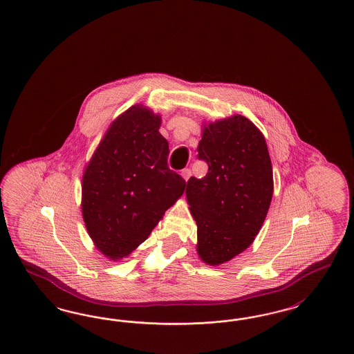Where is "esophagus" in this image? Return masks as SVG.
<instances>
[{"label": "esophagus", "instance_id": "obj_1", "mask_svg": "<svg viewBox=\"0 0 354 354\" xmlns=\"http://www.w3.org/2000/svg\"><path fill=\"white\" fill-rule=\"evenodd\" d=\"M180 175H182V178L185 179V182L189 179V176H191V171L188 169H185L182 172H180Z\"/></svg>", "mask_w": 354, "mask_h": 354}]
</instances>
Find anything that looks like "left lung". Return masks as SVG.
I'll use <instances>...</instances> for the list:
<instances>
[{
  "label": "left lung",
  "instance_id": "8db88e82",
  "mask_svg": "<svg viewBox=\"0 0 354 354\" xmlns=\"http://www.w3.org/2000/svg\"><path fill=\"white\" fill-rule=\"evenodd\" d=\"M198 152L208 171L188 179L185 199L198 227V256L218 267L260 232L273 195L272 163L263 133L239 114L203 122Z\"/></svg>",
  "mask_w": 354,
  "mask_h": 354
}]
</instances>
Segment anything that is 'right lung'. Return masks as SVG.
I'll return each instance as SVG.
<instances>
[{"label": "right lung", "instance_id": "obj_1", "mask_svg": "<svg viewBox=\"0 0 354 354\" xmlns=\"http://www.w3.org/2000/svg\"><path fill=\"white\" fill-rule=\"evenodd\" d=\"M160 114L136 103L114 119L82 176V218L94 247L110 261L129 257L185 192L167 167Z\"/></svg>", "mask_w": 354, "mask_h": 354}]
</instances>
